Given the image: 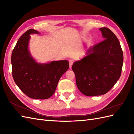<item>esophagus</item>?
<instances>
[{
  "instance_id": "34e87169",
  "label": "esophagus",
  "mask_w": 134,
  "mask_h": 134,
  "mask_svg": "<svg viewBox=\"0 0 134 134\" xmlns=\"http://www.w3.org/2000/svg\"><path fill=\"white\" fill-rule=\"evenodd\" d=\"M69 62V68H70V69H71V66L72 65V64H73V61H72V60H70Z\"/></svg>"
}]
</instances>
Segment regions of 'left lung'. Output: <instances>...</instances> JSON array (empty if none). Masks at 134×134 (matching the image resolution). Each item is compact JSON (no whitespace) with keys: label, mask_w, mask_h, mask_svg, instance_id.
Segmentation results:
<instances>
[{"label":"left lung","mask_w":134,"mask_h":134,"mask_svg":"<svg viewBox=\"0 0 134 134\" xmlns=\"http://www.w3.org/2000/svg\"><path fill=\"white\" fill-rule=\"evenodd\" d=\"M99 30L104 40L88 48L86 56L72 66L77 87L87 96L106 94L119 79L122 71L124 56L118 38L108 28Z\"/></svg>","instance_id":"1"}]
</instances>
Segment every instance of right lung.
<instances>
[{"mask_svg": "<svg viewBox=\"0 0 134 134\" xmlns=\"http://www.w3.org/2000/svg\"><path fill=\"white\" fill-rule=\"evenodd\" d=\"M40 34L28 30L19 38L12 52V75L15 84L26 95L33 99H45L54 94L62 76L69 67L68 60L38 63L28 48L30 35Z\"/></svg>", "mask_w": 134, "mask_h": 134, "instance_id": "1", "label": "right lung"}]
</instances>
